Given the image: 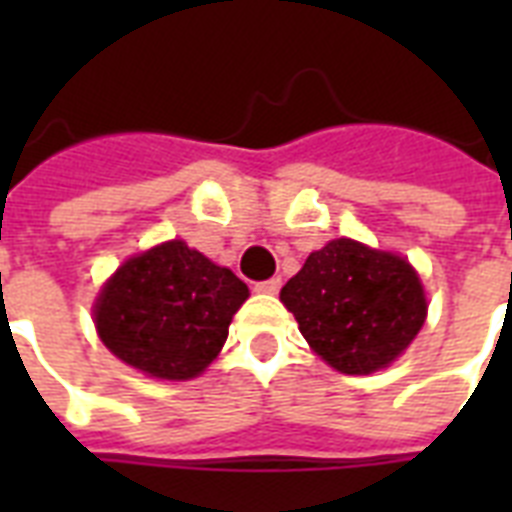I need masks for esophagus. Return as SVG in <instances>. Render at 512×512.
<instances>
[{"label":"esophagus","mask_w":512,"mask_h":512,"mask_svg":"<svg viewBox=\"0 0 512 512\" xmlns=\"http://www.w3.org/2000/svg\"><path fill=\"white\" fill-rule=\"evenodd\" d=\"M279 289H281L279 276H273V279H265V281H257L255 284V292H260V295H276Z\"/></svg>","instance_id":"34e87169"}]
</instances>
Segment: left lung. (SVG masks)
Wrapping results in <instances>:
<instances>
[{
	"mask_svg": "<svg viewBox=\"0 0 512 512\" xmlns=\"http://www.w3.org/2000/svg\"><path fill=\"white\" fill-rule=\"evenodd\" d=\"M300 332L342 374H372L396 361L425 324V289L409 260L353 239L311 252L281 289Z\"/></svg>",
	"mask_w": 512,
	"mask_h": 512,
	"instance_id": "1",
	"label": "left lung"
}]
</instances>
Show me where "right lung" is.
<instances>
[{"label": "right lung", "instance_id": "1", "mask_svg": "<svg viewBox=\"0 0 512 512\" xmlns=\"http://www.w3.org/2000/svg\"><path fill=\"white\" fill-rule=\"evenodd\" d=\"M247 284L185 241L130 257L95 300L111 353L156 380H191L217 358Z\"/></svg>", "mask_w": 512, "mask_h": 512}]
</instances>
